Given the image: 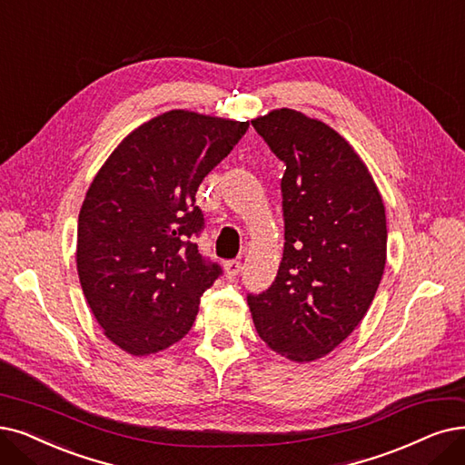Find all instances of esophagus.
Returning <instances> with one entry per match:
<instances>
[{
	"mask_svg": "<svg viewBox=\"0 0 465 465\" xmlns=\"http://www.w3.org/2000/svg\"><path fill=\"white\" fill-rule=\"evenodd\" d=\"M223 267H225V274H227L229 278H234L240 271H242V263L236 262V259H232V262H227Z\"/></svg>",
	"mask_w": 465,
	"mask_h": 465,
	"instance_id": "esophagus-1",
	"label": "esophagus"
}]
</instances>
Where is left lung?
<instances>
[{"instance_id": "obj_1", "label": "left lung", "mask_w": 465, "mask_h": 465, "mask_svg": "<svg viewBox=\"0 0 465 465\" xmlns=\"http://www.w3.org/2000/svg\"><path fill=\"white\" fill-rule=\"evenodd\" d=\"M282 175L284 253L271 288L248 295L255 330L295 362L317 361L372 305L387 259L385 206L355 148L292 108L252 120Z\"/></svg>"}]
</instances>
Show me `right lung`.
<instances>
[{
	"label": "right lung",
	"mask_w": 465,
	"mask_h": 465,
	"mask_svg": "<svg viewBox=\"0 0 465 465\" xmlns=\"http://www.w3.org/2000/svg\"><path fill=\"white\" fill-rule=\"evenodd\" d=\"M250 122L168 110L135 127L101 165L78 217L76 267L104 336L134 357L187 336L221 274L193 236L196 191Z\"/></svg>",
	"instance_id": "add662e5"
}]
</instances>
